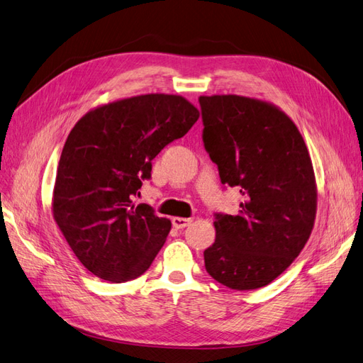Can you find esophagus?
<instances>
[{
    "label": "esophagus",
    "mask_w": 363,
    "mask_h": 363,
    "mask_svg": "<svg viewBox=\"0 0 363 363\" xmlns=\"http://www.w3.org/2000/svg\"><path fill=\"white\" fill-rule=\"evenodd\" d=\"M191 223H192L191 218H182V216H174L172 218V225L175 228H184V227H188Z\"/></svg>",
    "instance_id": "1"
}]
</instances>
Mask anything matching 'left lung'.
Instances as JSON below:
<instances>
[{
  "label": "left lung",
  "instance_id": "left-lung-1",
  "mask_svg": "<svg viewBox=\"0 0 363 363\" xmlns=\"http://www.w3.org/2000/svg\"><path fill=\"white\" fill-rule=\"evenodd\" d=\"M203 140L223 184L239 188L238 215H216L206 271L230 289L267 286L309 240L316 180L304 139L276 104L242 95L200 96Z\"/></svg>",
  "mask_w": 363,
  "mask_h": 363
}]
</instances>
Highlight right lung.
Listing matches in <instances>:
<instances>
[{
  "label": "right lung",
  "instance_id": "1",
  "mask_svg": "<svg viewBox=\"0 0 363 363\" xmlns=\"http://www.w3.org/2000/svg\"><path fill=\"white\" fill-rule=\"evenodd\" d=\"M199 118L182 95L144 94L101 104L77 121L62 150L51 212L94 276L123 283L150 268L171 221L133 199L151 177V160Z\"/></svg>",
  "mask_w": 363,
  "mask_h": 363
}]
</instances>
